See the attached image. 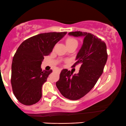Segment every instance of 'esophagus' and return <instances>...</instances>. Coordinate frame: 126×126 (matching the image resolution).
<instances>
[{
  "instance_id": "1",
  "label": "esophagus",
  "mask_w": 126,
  "mask_h": 126,
  "mask_svg": "<svg viewBox=\"0 0 126 126\" xmlns=\"http://www.w3.org/2000/svg\"><path fill=\"white\" fill-rule=\"evenodd\" d=\"M57 72L58 73H61V70H57Z\"/></svg>"
}]
</instances>
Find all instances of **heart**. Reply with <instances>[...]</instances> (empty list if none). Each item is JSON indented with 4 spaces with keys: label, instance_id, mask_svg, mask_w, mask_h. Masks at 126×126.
I'll use <instances>...</instances> for the list:
<instances>
[{
    "label": "heart",
    "instance_id": "heart-1",
    "mask_svg": "<svg viewBox=\"0 0 126 126\" xmlns=\"http://www.w3.org/2000/svg\"><path fill=\"white\" fill-rule=\"evenodd\" d=\"M78 43L76 40L75 39L73 38H68V39H67L66 40L65 43H66V45H68V44H72V43Z\"/></svg>",
    "mask_w": 126,
    "mask_h": 126
}]
</instances>
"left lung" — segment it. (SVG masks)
I'll return each mask as SVG.
<instances>
[{
	"label": "left lung",
	"instance_id": "left-lung-1",
	"mask_svg": "<svg viewBox=\"0 0 126 126\" xmlns=\"http://www.w3.org/2000/svg\"><path fill=\"white\" fill-rule=\"evenodd\" d=\"M68 35L83 38L73 67L78 63L82 65L78 74H73L67 69H63L56 85L63 97L76 100L88 93L97 83L103 71L108 54L106 43L93 34L76 31Z\"/></svg>",
	"mask_w": 126,
	"mask_h": 126
}]
</instances>
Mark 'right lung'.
I'll use <instances>...</instances> for the list:
<instances>
[{
    "label": "right lung",
    "instance_id": "obj_1",
    "mask_svg": "<svg viewBox=\"0 0 126 126\" xmlns=\"http://www.w3.org/2000/svg\"><path fill=\"white\" fill-rule=\"evenodd\" d=\"M67 32L40 33L24 41L17 48L11 66V85L17 99L25 105L39 101L42 86L52 70H42L44 56L52 52L55 44Z\"/></svg>",
    "mask_w": 126,
    "mask_h": 126
}]
</instances>
